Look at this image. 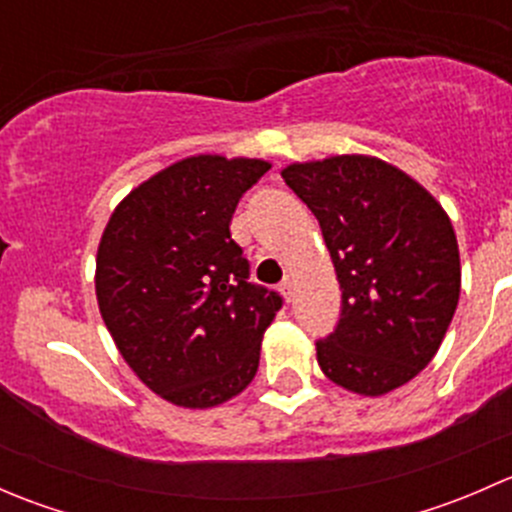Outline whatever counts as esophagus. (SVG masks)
Wrapping results in <instances>:
<instances>
[{"label":"esophagus","instance_id":"obj_1","mask_svg":"<svg viewBox=\"0 0 512 512\" xmlns=\"http://www.w3.org/2000/svg\"><path fill=\"white\" fill-rule=\"evenodd\" d=\"M292 289H294V280H292V277H285V280H282V285H280V292H282V297H285L287 299V302H289V299H292Z\"/></svg>","mask_w":512,"mask_h":512}]
</instances>
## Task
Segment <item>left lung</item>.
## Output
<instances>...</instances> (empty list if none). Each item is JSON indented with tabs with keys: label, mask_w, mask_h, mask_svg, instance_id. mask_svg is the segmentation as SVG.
Instances as JSON below:
<instances>
[{
	"label": "left lung",
	"mask_w": 512,
	"mask_h": 512,
	"mask_svg": "<svg viewBox=\"0 0 512 512\" xmlns=\"http://www.w3.org/2000/svg\"><path fill=\"white\" fill-rule=\"evenodd\" d=\"M282 178L322 227L342 314L317 361L334 384L381 396L441 347L461 294L451 218L411 175L371 156L292 163Z\"/></svg>",
	"instance_id": "8db88e82"
}]
</instances>
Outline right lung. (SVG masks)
I'll return each instance as SVG.
<instances>
[{
	"label": "right lung",
	"instance_id": "add662e5",
	"mask_svg": "<svg viewBox=\"0 0 512 512\" xmlns=\"http://www.w3.org/2000/svg\"><path fill=\"white\" fill-rule=\"evenodd\" d=\"M260 158L190 156L133 188L96 255L101 317L138 379L183 409H213L247 389L282 297L250 282L230 237Z\"/></svg>",
	"mask_w": 512,
	"mask_h": 512
}]
</instances>
